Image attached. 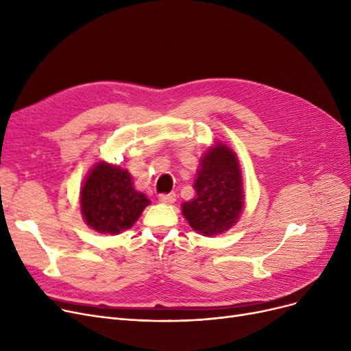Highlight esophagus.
<instances>
[{
    "mask_svg": "<svg viewBox=\"0 0 351 351\" xmlns=\"http://www.w3.org/2000/svg\"><path fill=\"white\" fill-rule=\"evenodd\" d=\"M159 202L160 204H166V205H171L176 200V195L175 193H162L159 195Z\"/></svg>",
    "mask_w": 351,
    "mask_h": 351,
    "instance_id": "1",
    "label": "esophagus"
}]
</instances>
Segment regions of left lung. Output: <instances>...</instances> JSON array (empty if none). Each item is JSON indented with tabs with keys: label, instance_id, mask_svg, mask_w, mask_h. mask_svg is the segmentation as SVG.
I'll return each mask as SVG.
<instances>
[{
	"label": "left lung",
	"instance_id": "obj_1",
	"mask_svg": "<svg viewBox=\"0 0 351 351\" xmlns=\"http://www.w3.org/2000/svg\"><path fill=\"white\" fill-rule=\"evenodd\" d=\"M193 188L195 197L182 204V213L192 229L210 237L234 226L245 195L241 166L230 147L220 142L209 147L200 159Z\"/></svg>",
	"mask_w": 351,
	"mask_h": 351
}]
</instances>
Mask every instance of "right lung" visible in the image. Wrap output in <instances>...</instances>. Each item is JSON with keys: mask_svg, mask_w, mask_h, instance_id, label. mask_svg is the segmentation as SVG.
Instances as JSON below:
<instances>
[{"mask_svg": "<svg viewBox=\"0 0 351 351\" xmlns=\"http://www.w3.org/2000/svg\"><path fill=\"white\" fill-rule=\"evenodd\" d=\"M151 202L134 189L128 171L98 162L81 189V213L89 228L99 233L119 234L132 228Z\"/></svg>", "mask_w": 351, "mask_h": 351, "instance_id": "1", "label": "right lung"}]
</instances>
